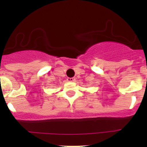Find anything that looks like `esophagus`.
<instances>
[{"label": "esophagus", "mask_w": 147, "mask_h": 147, "mask_svg": "<svg viewBox=\"0 0 147 147\" xmlns=\"http://www.w3.org/2000/svg\"><path fill=\"white\" fill-rule=\"evenodd\" d=\"M67 82H75V78H68L67 79Z\"/></svg>", "instance_id": "obj_1"}]
</instances>
